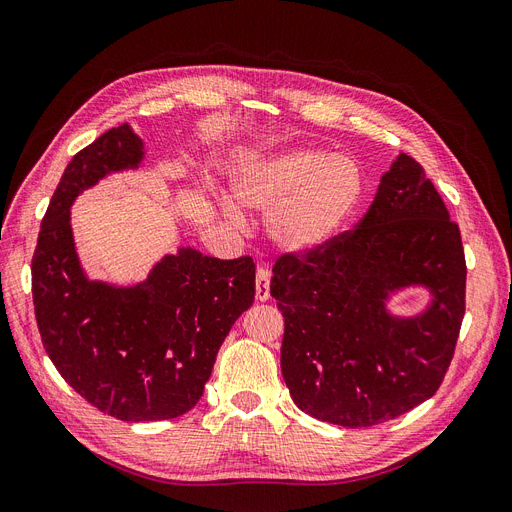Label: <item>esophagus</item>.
I'll return each instance as SVG.
<instances>
[{"mask_svg":"<svg viewBox=\"0 0 512 512\" xmlns=\"http://www.w3.org/2000/svg\"><path fill=\"white\" fill-rule=\"evenodd\" d=\"M255 295H257V301H268L270 299V270L265 268V265H257Z\"/></svg>","mask_w":512,"mask_h":512,"instance_id":"1","label":"esophagus"}]
</instances>
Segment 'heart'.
Segmentation results:
<instances>
[{
    "label": "heart",
    "instance_id": "b5f03b06",
    "mask_svg": "<svg viewBox=\"0 0 512 512\" xmlns=\"http://www.w3.org/2000/svg\"><path fill=\"white\" fill-rule=\"evenodd\" d=\"M362 188L360 169L349 159L297 150L244 171L234 194L242 207L272 211L268 230L280 249L309 253L339 232L358 207Z\"/></svg>",
    "mask_w": 512,
    "mask_h": 512
}]
</instances>
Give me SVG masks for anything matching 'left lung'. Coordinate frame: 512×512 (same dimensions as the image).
<instances>
[{
  "label": "left lung",
  "instance_id": "left-lung-1",
  "mask_svg": "<svg viewBox=\"0 0 512 512\" xmlns=\"http://www.w3.org/2000/svg\"><path fill=\"white\" fill-rule=\"evenodd\" d=\"M270 293L284 318L280 366L293 402L349 429L406 414L439 389L464 318L466 261L425 169L399 154L353 230L274 263ZM427 285L432 305L414 319L384 301Z\"/></svg>",
  "mask_w": 512,
  "mask_h": 512
}]
</instances>
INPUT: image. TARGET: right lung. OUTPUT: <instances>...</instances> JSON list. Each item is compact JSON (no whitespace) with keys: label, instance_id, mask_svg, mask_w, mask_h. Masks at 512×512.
Returning a JSON list of instances; mask_svg holds the SVG:
<instances>
[{"label":"right lung","instance_id":"obj_1","mask_svg":"<svg viewBox=\"0 0 512 512\" xmlns=\"http://www.w3.org/2000/svg\"><path fill=\"white\" fill-rule=\"evenodd\" d=\"M144 144L127 123L79 150L43 215L31 261L37 328L62 379L125 422L167 420L196 406L217 351L255 299L251 257L180 249L136 286L85 276L71 205L104 175L136 169Z\"/></svg>","mask_w":512,"mask_h":512}]
</instances>
